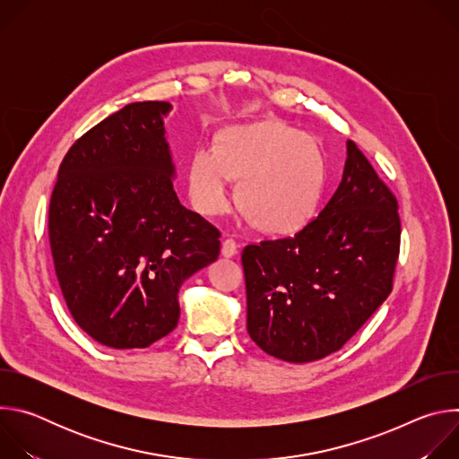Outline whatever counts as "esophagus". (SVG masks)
<instances>
[{"mask_svg":"<svg viewBox=\"0 0 459 459\" xmlns=\"http://www.w3.org/2000/svg\"><path fill=\"white\" fill-rule=\"evenodd\" d=\"M238 254V245L234 239H225L221 243V255L223 257H234Z\"/></svg>","mask_w":459,"mask_h":459,"instance_id":"obj_1","label":"esophagus"}]
</instances>
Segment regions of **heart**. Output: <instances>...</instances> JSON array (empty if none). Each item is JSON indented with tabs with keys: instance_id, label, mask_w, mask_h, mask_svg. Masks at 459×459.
Here are the masks:
<instances>
[{
	"instance_id": "obj_1",
	"label": "heart",
	"mask_w": 459,
	"mask_h": 459,
	"mask_svg": "<svg viewBox=\"0 0 459 459\" xmlns=\"http://www.w3.org/2000/svg\"><path fill=\"white\" fill-rule=\"evenodd\" d=\"M331 165L317 138L280 121L225 126L214 152L195 149L186 165V190L195 211L223 214L238 185L241 214L267 236H294L312 223L329 185Z\"/></svg>"
}]
</instances>
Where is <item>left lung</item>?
Instances as JSON below:
<instances>
[{
  "instance_id": "obj_1",
  "label": "left lung",
  "mask_w": 459,
  "mask_h": 459,
  "mask_svg": "<svg viewBox=\"0 0 459 459\" xmlns=\"http://www.w3.org/2000/svg\"><path fill=\"white\" fill-rule=\"evenodd\" d=\"M400 234L396 198L349 140L342 183L319 216L241 254L252 342L289 363L340 351L388 298Z\"/></svg>"
}]
</instances>
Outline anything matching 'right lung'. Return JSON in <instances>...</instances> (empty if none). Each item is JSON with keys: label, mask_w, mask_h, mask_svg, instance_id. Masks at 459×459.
<instances>
[{"label": "right lung", "mask_w": 459, "mask_h": 459, "mask_svg": "<svg viewBox=\"0 0 459 459\" xmlns=\"http://www.w3.org/2000/svg\"><path fill=\"white\" fill-rule=\"evenodd\" d=\"M170 110L140 101L105 117L65 156L50 198L65 303L110 349H145L172 333L183 281L220 255V232L176 195Z\"/></svg>", "instance_id": "obj_1"}]
</instances>
